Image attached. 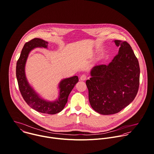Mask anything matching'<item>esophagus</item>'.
<instances>
[{"label": "esophagus", "mask_w": 154, "mask_h": 154, "mask_svg": "<svg viewBox=\"0 0 154 154\" xmlns=\"http://www.w3.org/2000/svg\"><path fill=\"white\" fill-rule=\"evenodd\" d=\"M87 79V75L85 74H83L80 77V80L81 81H85Z\"/></svg>", "instance_id": "34e87169"}]
</instances>
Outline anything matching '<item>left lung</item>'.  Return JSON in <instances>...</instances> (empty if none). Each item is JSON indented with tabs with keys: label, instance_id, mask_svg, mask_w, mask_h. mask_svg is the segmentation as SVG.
<instances>
[{
	"label": "left lung",
	"instance_id": "8db88e82",
	"mask_svg": "<svg viewBox=\"0 0 154 154\" xmlns=\"http://www.w3.org/2000/svg\"><path fill=\"white\" fill-rule=\"evenodd\" d=\"M119 53L108 65L94 66L86 85L92 108L99 114L117 113L135 97L140 84L138 61L126 42L116 40Z\"/></svg>",
	"mask_w": 154,
	"mask_h": 154
}]
</instances>
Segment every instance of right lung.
Listing matches in <instances>:
<instances>
[{
  "mask_svg": "<svg viewBox=\"0 0 154 154\" xmlns=\"http://www.w3.org/2000/svg\"><path fill=\"white\" fill-rule=\"evenodd\" d=\"M48 44V42L38 38H35L25 44L17 62L16 77L20 93L29 106L42 113L55 114L61 111L64 108L67 102L69 94L75 84L78 82V77L74 76L61 81L59 85V88L60 89V96L58 99L56 101L48 102L42 99L38 96L26 80L25 66L29 53L31 50L37 47L46 48Z\"/></svg>",
  "mask_w": 154,
  "mask_h": 154,
  "instance_id": "right-lung-1",
  "label": "right lung"
}]
</instances>
